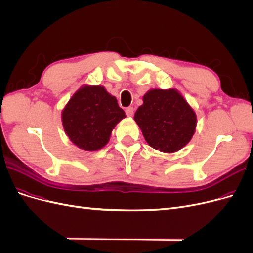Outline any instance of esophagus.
I'll return each instance as SVG.
<instances>
[{
	"label": "esophagus",
	"instance_id": "34e87169",
	"mask_svg": "<svg viewBox=\"0 0 253 253\" xmlns=\"http://www.w3.org/2000/svg\"><path fill=\"white\" fill-rule=\"evenodd\" d=\"M126 114L127 115V116H129V117L133 116V115H134V109L132 108V106H128V108L126 109Z\"/></svg>",
	"mask_w": 253,
	"mask_h": 253
}]
</instances>
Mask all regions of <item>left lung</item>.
<instances>
[{
  "mask_svg": "<svg viewBox=\"0 0 253 253\" xmlns=\"http://www.w3.org/2000/svg\"><path fill=\"white\" fill-rule=\"evenodd\" d=\"M135 113L145 141L160 152L173 153L192 139L196 127L193 109L176 89H151Z\"/></svg>",
  "mask_w": 253,
  "mask_h": 253,
  "instance_id": "1",
  "label": "left lung"
}]
</instances>
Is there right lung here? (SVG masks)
Segmentation results:
<instances>
[{
  "label": "right lung",
  "instance_id": "obj_1",
  "mask_svg": "<svg viewBox=\"0 0 253 253\" xmlns=\"http://www.w3.org/2000/svg\"><path fill=\"white\" fill-rule=\"evenodd\" d=\"M126 117L117 99L103 86L84 85L62 111V125L71 141L79 149L97 151L109 142L113 128Z\"/></svg>",
  "mask_w": 253,
  "mask_h": 253
}]
</instances>
